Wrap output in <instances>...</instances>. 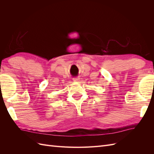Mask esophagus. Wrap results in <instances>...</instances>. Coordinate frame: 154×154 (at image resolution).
<instances>
[{
    "instance_id": "1",
    "label": "esophagus",
    "mask_w": 154,
    "mask_h": 154,
    "mask_svg": "<svg viewBox=\"0 0 154 154\" xmlns=\"http://www.w3.org/2000/svg\"><path fill=\"white\" fill-rule=\"evenodd\" d=\"M72 80H73V82H78L80 81V79L79 78H74Z\"/></svg>"
}]
</instances>
